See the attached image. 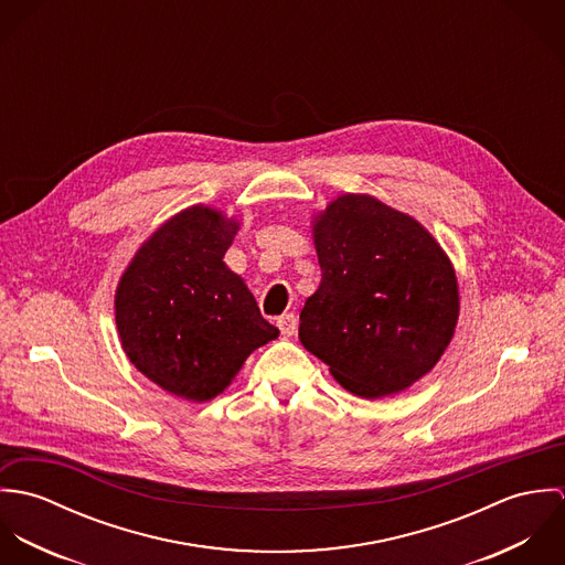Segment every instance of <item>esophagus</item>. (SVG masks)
<instances>
[{
	"label": "esophagus",
	"mask_w": 565,
	"mask_h": 565,
	"mask_svg": "<svg viewBox=\"0 0 565 565\" xmlns=\"http://www.w3.org/2000/svg\"><path fill=\"white\" fill-rule=\"evenodd\" d=\"M278 328H280V332L285 334V337H291L294 332H296V328H298V318L294 316V313H285V316H280L278 318Z\"/></svg>",
	"instance_id": "1"
}]
</instances>
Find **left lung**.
I'll use <instances>...</instances> for the list:
<instances>
[{
    "instance_id": "obj_1",
    "label": "left lung",
    "mask_w": 565,
    "mask_h": 565,
    "mask_svg": "<svg viewBox=\"0 0 565 565\" xmlns=\"http://www.w3.org/2000/svg\"><path fill=\"white\" fill-rule=\"evenodd\" d=\"M322 282L300 313L302 345L361 398L396 394L444 354L459 318L455 269L428 231L370 195L316 222Z\"/></svg>"
}]
</instances>
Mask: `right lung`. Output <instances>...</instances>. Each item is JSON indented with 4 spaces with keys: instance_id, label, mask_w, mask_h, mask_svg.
I'll use <instances>...</instances> for the list:
<instances>
[{
    "instance_id": "1",
    "label": "right lung",
    "mask_w": 565,
    "mask_h": 565,
    "mask_svg": "<svg viewBox=\"0 0 565 565\" xmlns=\"http://www.w3.org/2000/svg\"><path fill=\"white\" fill-rule=\"evenodd\" d=\"M237 224L191 206L143 243L115 296L117 330L135 367L164 392L204 403L278 337L224 263Z\"/></svg>"
}]
</instances>
